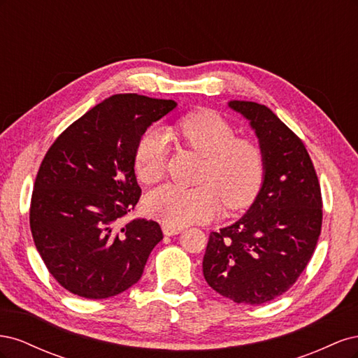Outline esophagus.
I'll return each instance as SVG.
<instances>
[{
	"mask_svg": "<svg viewBox=\"0 0 358 358\" xmlns=\"http://www.w3.org/2000/svg\"><path fill=\"white\" fill-rule=\"evenodd\" d=\"M180 231H182L180 227H173V225H167V224L162 225V233H164L166 236H176Z\"/></svg>",
	"mask_w": 358,
	"mask_h": 358,
	"instance_id": "esophagus-1",
	"label": "esophagus"
}]
</instances>
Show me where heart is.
<instances>
[{"mask_svg": "<svg viewBox=\"0 0 358 358\" xmlns=\"http://www.w3.org/2000/svg\"><path fill=\"white\" fill-rule=\"evenodd\" d=\"M178 134L204 158L197 188L164 185L145 199L146 212L173 227L215 218L222 203L241 209L254 200L264 176L262 149L252 140L236 138L234 128L218 113L204 110L188 115L178 125ZM169 140L159 128H150L136 149V173L146 183L164 175Z\"/></svg>", "mask_w": 358, "mask_h": 358, "instance_id": "obj_1", "label": "heart"}]
</instances>
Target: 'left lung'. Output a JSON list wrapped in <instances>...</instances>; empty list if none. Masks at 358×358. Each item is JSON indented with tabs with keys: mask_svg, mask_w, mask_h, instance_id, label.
Returning a JSON list of instances; mask_svg holds the SVG:
<instances>
[{
	"mask_svg": "<svg viewBox=\"0 0 358 358\" xmlns=\"http://www.w3.org/2000/svg\"><path fill=\"white\" fill-rule=\"evenodd\" d=\"M229 107L254 129L264 176L242 218L210 233L203 275L221 296L262 305L284 294L315 251L321 188L305 145L267 106L231 100Z\"/></svg>",
	"mask_w": 358,
	"mask_h": 358,
	"instance_id": "1",
	"label": "left lung"
}]
</instances>
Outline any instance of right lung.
Instances as JSON below:
<instances>
[{
	"label": "right lung",
	"instance_id": "obj_1",
	"mask_svg": "<svg viewBox=\"0 0 358 358\" xmlns=\"http://www.w3.org/2000/svg\"><path fill=\"white\" fill-rule=\"evenodd\" d=\"M178 106L117 94L92 107L50 146L37 173L29 225L50 275L76 296L107 299L133 287L155 245L158 222L119 227L140 199L134 158L146 129Z\"/></svg>",
	"mask_w": 358,
	"mask_h": 358
}]
</instances>
